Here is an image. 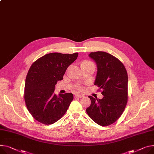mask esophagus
Listing matches in <instances>:
<instances>
[{
    "mask_svg": "<svg viewBox=\"0 0 154 154\" xmlns=\"http://www.w3.org/2000/svg\"><path fill=\"white\" fill-rule=\"evenodd\" d=\"M84 97L83 95H81L79 94H76L75 95V98H82Z\"/></svg>",
    "mask_w": 154,
    "mask_h": 154,
    "instance_id": "1",
    "label": "esophagus"
}]
</instances>
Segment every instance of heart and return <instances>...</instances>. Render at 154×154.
Segmentation results:
<instances>
[{
	"label": "heart",
	"mask_w": 154,
	"mask_h": 154,
	"mask_svg": "<svg viewBox=\"0 0 154 154\" xmlns=\"http://www.w3.org/2000/svg\"><path fill=\"white\" fill-rule=\"evenodd\" d=\"M92 63L91 62H90V61H88V60H85V61H84V62H83L82 63V65H83V64H91ZM77 89L79 90H82V87H77Z\"/></svg>",
	"instance_id": "heart-1"
}]
</instances>
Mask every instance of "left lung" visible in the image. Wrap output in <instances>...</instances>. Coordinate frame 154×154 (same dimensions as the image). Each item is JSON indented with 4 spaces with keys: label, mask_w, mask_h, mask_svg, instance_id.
Returning <instances> with one entry per match:
<instances>
[{
    "label": "left lung",
    "mask_w": 154,
    "mask_h": 154,
    "mask_svg": "<svg viewBox=\"0 0 154 154\" xmlns=\"http://www.w3.org/2000/svg\"><path fill=\"white\" fill-rule=\"evenodd\" d=\"M89 56L95 61L98 67L94 84L102 90L104 97L98 99L89 96L91 104L86 111L98 125L109 126L120 118L126 106L128 73L124 64L109 53L97 51L91 53Z\"/></svg>",
    "instance_id": "8db88e82"
}]
</instances>
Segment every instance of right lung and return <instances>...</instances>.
I'll return each instance as SVG.
<instances>
[{
  "label": "right lung",
  "instance_id": "obj_1",
  "mask_svg": "<svg viewBox=\"0 0 154 154\" xmlns=\"http://www.w3.org/2000/svg\"><path fill=\"white\" fill-rule=\"evenodd\" d=\"M78 54H47L35 61L29 69L24 99L29 113L41 123L49 125L59 120L73 100L72 94L56 95L54 91L57 81L63 79L66 69Z\"/></svg>",
  "mask_w": 154,
  "mask_h": 154
}]
</instances>
